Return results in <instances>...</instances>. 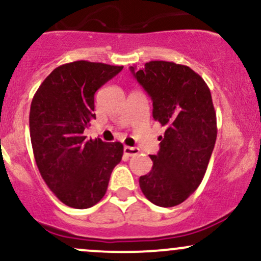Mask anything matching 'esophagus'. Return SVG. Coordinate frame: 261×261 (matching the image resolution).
Wrapping results in <instances>:
<instances>
[{
	"label": "esophagus",
	"mask_w": 261,
	"mask_h": 261,
	"mask_svg": "<svg viewBox=\"0 0 261 261\" xmlns=\"http://www.w3.org/2000/svg\"><path fill=\"white\" fill-rule=\"evenodd\" d=\"M140 152V150L137 147H131V146H125L124 147V153L126 156L131 157V156H135Z\"/></svg>",
	"instance_id": "1"
}]
</instances>
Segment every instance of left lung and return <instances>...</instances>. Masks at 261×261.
<instances>
[{"label":"left lung","mask_w":261,"mask_h":261,"mask_svg":"<svg viewBox=\"0 0 261 261\" xmlns=\"http://www.w3.org/2000/svg\"><path fill=\"white\" fill-rule=\"evenodd\" d=\"M131 73L152 100V116L165 126L152 170L139 179L142 193L160 207H174L197 190L217 140L211 90L187 65L152 61Z\"/></svg>","instance_id":"obj_1"}]
</instances>
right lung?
Listing matches in <instances>:
<instances>
[{"label": "right lung", "mask_w": 261, "mask_h": 261, "mask_svg": "<svg viewBox=\"0 0 261 261\" xmlns=\"http://www.w3.org/2000/svg\"><path fill=\"white\" fill-rule=\"evenodd\" d=\"M122 68L87 61L63 64L33 96L30 133L34 160L49 190L68 207L95 205L121 161V142L85 140L84 130L95 119L96 90Z\"/></svg>", "instance_id": "obj_1"}]
</instances>
